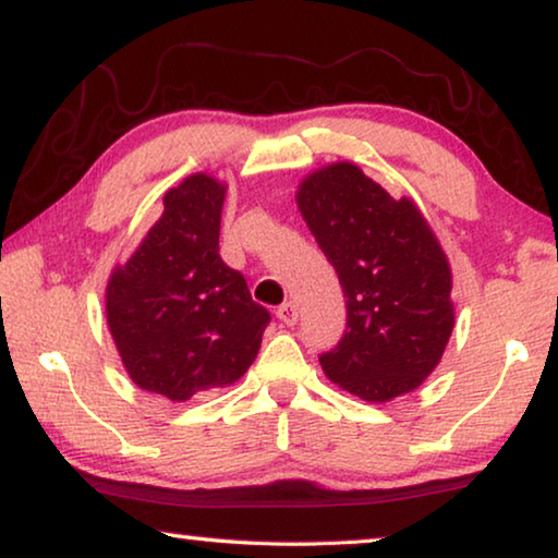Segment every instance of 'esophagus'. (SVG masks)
<instances>
[{
	"instance_id": "1",
	"label": "esophagus",
	"mask_w": 558,
	"mask_h": 558,
	"mask_svg": "<svg viewBox=\"0 0 558 558\" xmlns=\"http://www.w3.org/2000/svg\"><path fill=\"white\" fill-rule=\"evenodd\" d=\"M276 315L282 325H295L298 323V305L295 302H282Z\"/></svg>"
}]
</instances>
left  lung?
<instances>
[{
    "label": "left lung",
    "instance_id": "8db88e82",
    "mask_svg": "<svg viewBox=\"0 0 558 558\" xmlns=\"http://www.w3.org/2000/svg\"><path fill=\"white\" fill-rule=\"evenodd\" d=\"M295 199L347 298L344 337L319 356L327 379L372 403L418 389L456 325L450 263L426 216L354 162L315 169Z\"/></svg>",
    "mask_w": 558,
    "mask_h": 558
}]
</instances>
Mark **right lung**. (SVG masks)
Instances as JSON below:
<instances>
[{
  "label": "right lung",
  "instance_id": "1",
  "mask_svg": "<svg viewBox=\"0 0 558 558\" xmlns=\"http://www.w3.org/2000/svg\"><path fill=\"white\" fill-rule=\"evenodd\" d=\"M226 184L204 172L165 192V211L116 266L106 317L140 389L182 403L241 379L270 313L219 256Z\"/></svg>",
  "mask_w": 558,
  "mask_h": 558
}]
</instances>
